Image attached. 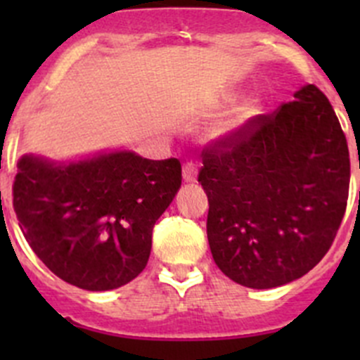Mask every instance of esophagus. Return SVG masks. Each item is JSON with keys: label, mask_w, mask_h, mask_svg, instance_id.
Segmentation results:
<instances>
[{"label": "esophagus", "mask_w": 360, "mask_h": 360, "mask_svg": "<svg viewBox=\"0 0 360 360\" xmlns=\"http://www.w3.org/2000/svg\"><path fill=\"white\" fill-rule=\"evenodd\" d=\"M197 174H198V167L195 162H186L183 165V179L186 183H195L197 181Z\"/></svg>", "instance_id": "esophagus-1"}]
</instances>
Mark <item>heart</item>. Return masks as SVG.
<instances>
[{
  "mask_svg": "<svg viewBox=\"0 0 360 360\" xmlns=\"http://www.w3.org/2000/svg\"><path fill=\"white\" fill-rule=\"evenodd\" d=\"M231 101H235L233 96L228 97V103H231ZM257 111H259V106H257L256 101H249V103H245L244 106L238 108V110L235 111L226 122L221 123V125L217 127L216 134L217 136H226V134H231L235 132V130L242 129V127H244L254 115H257Z\"/></svg>",
  "mask_w": 360,
  "mask_h": 360,
  "instance_id": "heart-1",
  "label": "heart"
}]
</instances>
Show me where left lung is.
Masks as SVG:
<instances>
[{"label":"left lung","mask_w":360,"mask_h":360,"mask_svg":"<svg viewBox=\"0 0 360 360\" xmlns=\"http://www.w3.org/2000/svg\"><path fill=\"white\" fill-rule=\"evenodd\" d=\"M202 162L207 238L226 277L278 288L326 256L347 210L350 155L317 86H301L292 103L209 143Z\"/></svg>","instance_id":"left-lung-1"}]
</instances>
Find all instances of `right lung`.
Segmentation results:
<instances>
[{
  "label": "right lung",
  "instance_id": "obj_1",
  "mask_svg": "<svg viewBox=\"0 0 360 360\" xmlns=\"http://www.w3.org/2000/svg\"><path fill=\"white\" fill-rule=\"evenodd\" d=\"M13 210L52 274L86 291L122 288L146 268L157 219L181 186L177 158L130 151L78 163L22 157Z\"/></svg>",
  "mask_w": 360,
  "mask_h": 360
}]
</instances>
